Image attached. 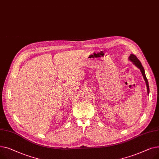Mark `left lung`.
<instances>
[{
  "label": "left lung",
  "mask_w": 159,
  "mask_h": 159,
  "mask_svg": "<svg viewBox=\"0 0 159 159\" xmlns=\"http://www.w3.org/2000/svg\"><path fill=\"white\" fill-rule=\"evenodd\" d=\"M128 59L134 64L136 67H137V68L139 69H140L141 73H142V75H143V78L146 82V87H147V91H148V95L149 94V84H148V80L146 78V74H145V71H144V69L143 68V65H142L141 62H140V61L138 59L137 57L133 54H131L130 56L129 57V58Z\"/></svg>",
  "instance_id": "8db88e82"
}]
</instances>
